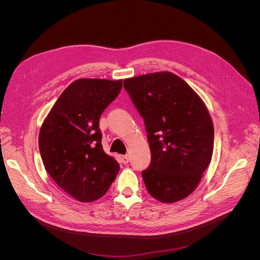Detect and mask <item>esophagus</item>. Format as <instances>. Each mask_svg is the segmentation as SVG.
Here are the masks:
<instances>
[{
  "label": "esophagus",
  "mask_w": 260,
  "mask_h": 260,
  "mask_svg": "<svg viewBox=\"0 0 260 260\" xmlns=\"http://www.w3.org/2000/svg\"><path fill=\"white\" fill-rule=\"evenodd\" d=\"M120 158H121V161H122L123 164H128L129 160H130L128 155H122V156H120Z\"/></svg>",
  "instance_id": "obj_1"
}]
</instances>
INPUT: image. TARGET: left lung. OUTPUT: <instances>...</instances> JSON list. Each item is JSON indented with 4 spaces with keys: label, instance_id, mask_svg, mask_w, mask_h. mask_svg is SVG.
Listing matches in <instances>:
<instances>
[{
    "label": "left lung",
    "instance_id": "1",
    "mask_svg": "<svg viewBox=\"0 0 260 260\" xmlns=\"http://www.w3.org/2000/svg\"><path fill=\"white\" fill-rule=\"evenodd\" d=\"M123 86L143 117L152 160L142 171L148 193L166 204L200 184L214 151V124L200 95L169 72L128 78Z\"/></svg>",
    "mask_w": 260,
    "mask_h": 260
}]
</instances>
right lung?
Returning <instances> with one entry per match:
<instances>
[{
	"instance_id": "right-lung-1",
	"label": "right lung",
	"mask_w": 260,
	"mask_h": 260,
	"mask_svg": "<svg viewBox=\"0 0 260 260\" xmlns=\"http://www.w3.org/2000/svg\"><path fill=\"white\" fill-rule=\"evenodd\" d=\"M121 88V79L75 80L41 125L39 148L44 168L55 183L79 202L101 199L119 171V164L102 146L99 120Z\"/></svg>"
}]
</instances>
